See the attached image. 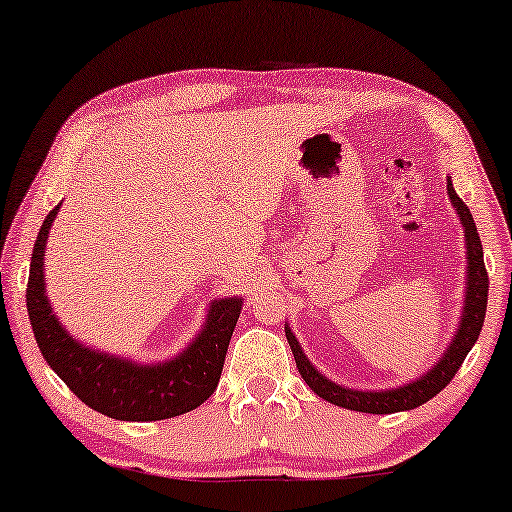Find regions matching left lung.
<instances>
[{"label": "left lung", "instance_id": "obj_1", "mask_svg": "<svg viewBox=\"0 0 512 512\" xmlns=\"http://www.w3.org/2000/svg\"><path fill=\"white\" fill-rule=\"evenodd\" d=\"M448 197L450 204L455 208L459 222L464 229V246H466V276H464V299H462V313H459V322L455 334H452L448 348H445L434 364L429 366L422 376H417L408 383L387 387V390H352V387L338 385L334 380L327 378L325 373L315 369V364L308 359V355L301 348L299 338L294 336L292 327L285 322V336L290 343L294 362L301 378L306 385L334 406L359 410V413H373V415H390L401 413V410H413L422 403H427L431 397H436L445 385L450 383L452 376L459 371V366L469 355L471 348L478 341L482 322H485L487 311V271L485 259H482V246L478 229H475L473 215L469 206L457 197L455 187H452V176H448Z\"/></svg>", "mask_w": 512, "mask_h": 512}]
</instances>
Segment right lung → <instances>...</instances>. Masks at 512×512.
Here are the masks:
<instances>
[{
    "label": "right lung",
    "mask_w": 512,
    "mask_h": 512,
    "mask_svg": "<svg viewBox=\"0 0 512 512\" xmlns=\"http://www.w3.org/2000/svg\"><path fill=\"white\" fill-rule=\"evenodd\" d=\"M57 204L46 215L32 250L27 280V313L37 345L50 369L71 392L97 413L125 422H153L190 413L220 383L222 364L239 322L243 297L211 299L204 325L190 343L162 362H136L83 343L57 318L46 294V243L60 213Z\"/></svg>",
    "instance_id": "add662e5"
}]
</instances>
